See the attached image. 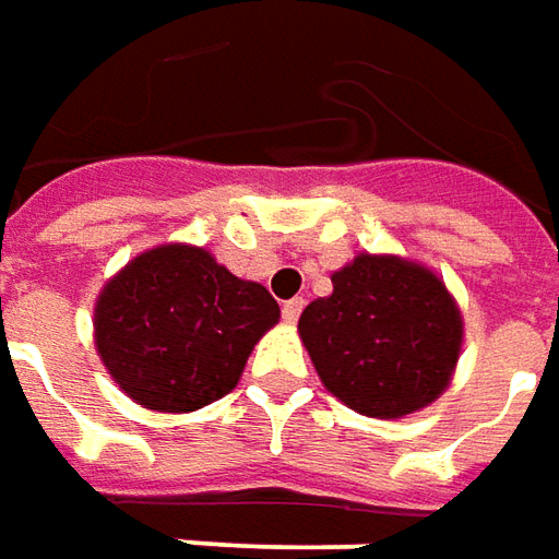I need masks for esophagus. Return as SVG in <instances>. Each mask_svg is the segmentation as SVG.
<instances>
[{
	"mask_svg": "<svg viewBox=\"0 0 559 559\" xmlns=\"http://www.w3.org/2000/svg\"><path fill=\"white\" fill-rule=\"evenodd\" d=\"M304 307H307V300H304V298L286 300V304H283V322H288V324L298 322V316H300V310H304Z\"/></svg>",
	"mask_w": 559,
	"mask_h": 559,
	"instance_id": "1",
	"label": "esophagus"
}]
</instances>
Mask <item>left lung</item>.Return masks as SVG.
<instances>
[{
  "instance_id": "obj_1",
  "label": "left lung",
  "mask_w": 559,
  "mask_h": 559,
  "mask_svg": "<svg viewBox=\"0 0 559 559\" xmlns=\"http://www.w3.org/2000/svg\"><path fill=\"white\" fill-rule=\"evenodd\" d=\"M334 292L300 312L298 334L322 385L370 418H403L449 388L463 319L425 264L361 252L331 276Z\"/></svg>"
}]
</instances>
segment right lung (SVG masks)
I'll return each instance as SVG.
<instances>
[{
  "instance_id": "1",
  "label": "right lung",
  "mask_w": 559,
  "mask_h": 559,
  "mask_svg": "<svg viewBox=\"0 0 559 559\" xmlns=\"http://www.w3.org/2000/svg\"><path fill=\"white\" fill-rule=\"evenodd\" d=\"M280 304L189 243L132 259L96 300V349L114 382L156 413H195L225 397Z\"/></svg>"
}]
</instances>
